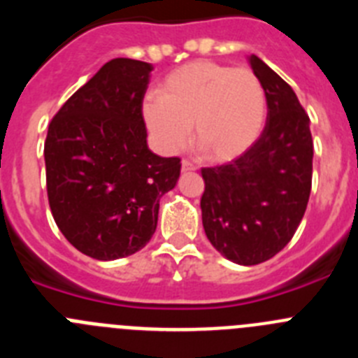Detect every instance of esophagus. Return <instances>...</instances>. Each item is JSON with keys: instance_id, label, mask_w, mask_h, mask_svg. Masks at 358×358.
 I'll return each instance as SVG.
<instances>
[{"instance_id": "esophagus-1", "label": "esophagus", "mask_w": 358, "mask_h": 358, "mask_svg": "<svg viewBox=\"0 0 358 358\" xmlns=\"http://www.w3.org/2000/svg\"><path fill=\"white\" fill-rule=\"evenodd\" d=\"M181 170L182 172H195V170H197V166H195V164H192L189 163V161H182L181 163Z\"/></svg>"}]
</instances>
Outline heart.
I'll use <instances>...</instances> for the list:
<instances>
[{
	"label": "heart",
	"mask_w": 358,
	"mask_h": 358,
	"mask_svg": "<svg viewBox=\"0 0 358 358\" xmlns=\"http://www.w3.org/2000/svg\"><path fill=\"white\" fill-rule=\"evenodd\" d=\"M159 98H147L141 115L157 150L172 156L195 141L210 161H233L258 141L267 120V94L251 69L195 61L169 73Z\"/></svg>",
	"instance_id": "heart-1"
}]
</instances>
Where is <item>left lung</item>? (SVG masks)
Returning <instances> with one entry per match:
<instances>
[{
    "label": "left lung",
    "instance_id": "left-lung-1",
    "mask_svg": "<svg viewBox=\"0 0 358 358\" xmlns=\"http://www.w3.org/2000/svg\"><path fill=\"white\" fill-rule=\"evenodd\" d=\"M267 94V123L238 159L202 169V226L224 258L256 265L285 248L312 188L310 120L294 90L262 59H248Z\"/></svg>",
    "mask_w": 358,
    "mask_h": 358
}]
</instances>
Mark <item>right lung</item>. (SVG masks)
Instances as JSON below:
<instances>
[{
	"label": "right lung",
	"mask_w": 358,
	"mask_h": 358,
	"mask_svg": "<svg viewBox=\"0 0 358 358\" xmlns=\"http://www.w3.org/2000/svg\"><path fill=\"white\" fill-rule=\"evenodd\" d=\"M152 64L113 59L61 107L44 143L53 218L73 248L94 260L143 249L159 199L176 188L181 159L148 148L141 106Z\"/></svg>",
	"instance_id": "obj_1"
}]
</instances>
